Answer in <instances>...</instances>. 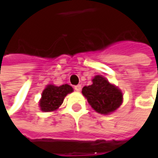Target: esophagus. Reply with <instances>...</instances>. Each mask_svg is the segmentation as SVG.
Listing matches in <instances>:
<instances>
[{
	"label": "esophagus",
	"instance_id": "obj_1",
	"mask_svg": "<svg viewBox=\"0 0 158 158\" xmlns=\"http://www.w3.org/2000/svg\"><path fill=\"white\" fill-rule=\"evenodd\" d=\"M74 89H75L76 91H80V90H81V85H77V86H75Z\"/></svg>",
	"mask_w": 158,
	"mask_h": 158
}]
</instances>
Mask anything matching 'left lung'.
<instances>
[{
  "mask_svg": "<svg viewBox=\"0 0 158 158\" xmlns=\"http://www.w3.org/2000/svg\"><path fill=\"white\" fill-rule=\"evenodd\" d=\"M82 94L92 109L102 114H109L123 103L121 89L101 75L93 78L91 85L83 87Z\"/></svg>",
  "mask_w": 158,
  "mask_h": 158,
  "instance_id": "1",
  "label": "left lung"
}]
</instances>
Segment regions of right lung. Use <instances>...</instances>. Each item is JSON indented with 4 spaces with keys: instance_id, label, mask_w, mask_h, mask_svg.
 <instances>
[{
    "instance_id": "right-lung-1",
    "label": "right lung",
    "mask_w": 158,
    "mask_h": 158,
    "mask_svg": "<svg viewBox=\"0 0 158 158\" xmlns=\"http://www.w3.org/2000/svg\"><path fill=\"white\" fill-rule=\"evenodd\" d=\"M73 91V88L68 84L62 86L48 85L42 92V97L39 102V107L42 111L48 112L57 110L63 103L65 97Z\"/></svg>"
}]
</instances>
